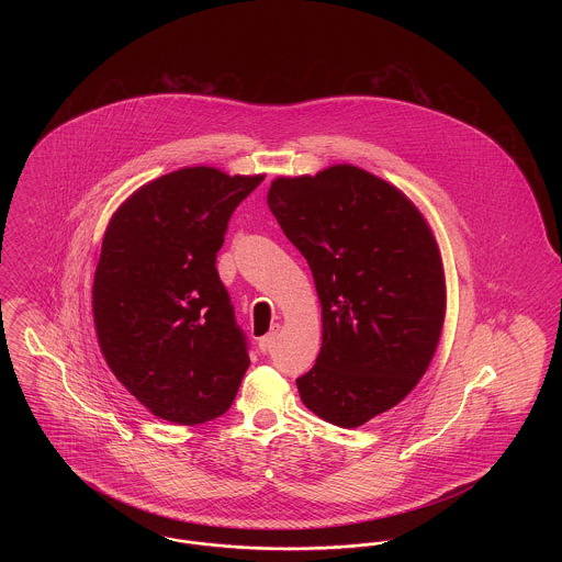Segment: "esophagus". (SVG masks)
<instances>
[{"label": "esophagus", "instance_id": "esophagus-1", "mask_svg": "<svg viewBox=\"0 0 562 562\" xmlns=\"http://www.w3.org/2000/svg\"><path fill=\"white\" fill-rule=\"evenodd\" d=\"M278 330H280V326H273L266 337L259 339V349H261L263 353H268V351H271V348L276 346V341H278Z\"/></svg>", "mask_w": 562, "mask_h": 562}]
</instances>
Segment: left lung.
Returning <instances> with one entry per match:
<instances>
[{"mask_svg": "<svg viewBox=\"0 0 562 562\" xmlns=\"http://www.w3.org/2000/svg\"><path fill=\"white\" fill-rule=\"evenodd\" d=\"M268 204L321 299V353L296 379L299 396L328 424L364 426L413 392L438 348V241L401 189L351 164L278 177Z\"/></svg>", "mask_w": 562, "mask_h": 562, "instance_id": "8db88e82", "label": "left lung"}]
</instances>
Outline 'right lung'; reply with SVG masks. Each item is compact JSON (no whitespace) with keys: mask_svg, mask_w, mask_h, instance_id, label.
<instances>
[{"mask_svg":"<svg viewBox=\"0 0 562 562\" xmlns=\"http://www.w3.org/2000/svg\"><path fill=\"white\" fill-rule=\"evenodd\" d=\"M261 181L189 166L136 189L109 218L92 282L99 346L164 422L223 415L250 364L214 263L229 216Z\"/></svg>","mask_w":562,"mask_h":562,"instance_id":"1","label":"right lung"}]
</instances>
